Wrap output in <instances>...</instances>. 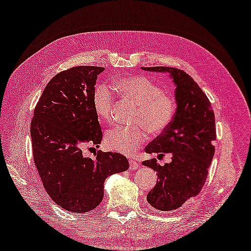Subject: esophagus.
Instances as JSON below:
<instances>
[{"mask_svg":"<svg viewBox=\"0 0 251 251\" xmlns=\"http://www.w3.org/2000/svg\"><path fill=\"white\" fill-rule=\"evenodd\" d=\"M129 164H130V169H131V170H136V169L139 168V164H138L136 161L130 160Z\"/></svg>","mask_w":251,"mask_h":251,"instance_id":"obj_1","label":"esophagus"}]
</instances>
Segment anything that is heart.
Returning <instances> with one entry per match:
<instances>
[{
  "label": "heart",
  "mask_w": 251,
  "mask_h": 251,
  "mask_svg": "<svg viewBox=\"0 0 251 251\" xmlns=\"http://www.w3.org/2000/svg\"><path fill=\"white\" fill-rule=\"evenodd\" d=\"M114 87L126 99L137 105L134 121L146 127L151 135H158L167 129L176 113V100L164 93L161 85L146 76L119 78ZM93 104L101 120L109 121L114 104V94L105 85H99L94 90ZM141 126H119L109 130L105 135L107 148L125 154H133L147 137L145 127Z\"/></svg>",
  "instance_id": "b5f03b06"
}]
</instances>
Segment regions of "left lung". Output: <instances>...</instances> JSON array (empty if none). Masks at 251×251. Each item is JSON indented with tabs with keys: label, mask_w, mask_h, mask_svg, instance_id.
Returning <instances> with one entry per match:
<instances>
[{
	"label": "left lung",
	"mask_w": 251,
	"mask_h": 251,
	"mask_svg": "<svg viewBox=\"0 0 251 251\" xmlns=\"http://www.w3.org/2000/svg\"><path fill=\"white\" fill-rule=\"evenodd\" d=\"M150 72L168 73L175 85L176 109L173 121L161 135L146 147L147 153H172V162L164 166L155 158L143 165L156 172L155 186L147 201L158 211L180 207L203 187L215 148V116L211 103L199 85L184 71L172 67H146Z\"/></svg>",
	"instance_id": "obj_1"
}]
</instances>
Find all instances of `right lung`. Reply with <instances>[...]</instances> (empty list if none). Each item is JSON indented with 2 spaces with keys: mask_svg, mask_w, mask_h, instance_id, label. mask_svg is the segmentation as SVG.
<instances>
[{
  "mask_svg": "<svg viewBox=\"0 0 251 251\" xmlns=\"http://www.w3.org/2000/svg\"><path fill=\"white\" fill-rule=\"evenodd\" d=\"M104 68L73 67L48 83L30 124L33 155L44 187L55 203L72 213L100 204L107 176L129 168L117 152L85 157L84 145L99 147L102 131L93 104L97 77Z\"/></svg>",
  "mask_w": 251,
  "mask_h": 251,
  "instance_id": "add662e5",
  "label": "right lung"
}]
</instances>
